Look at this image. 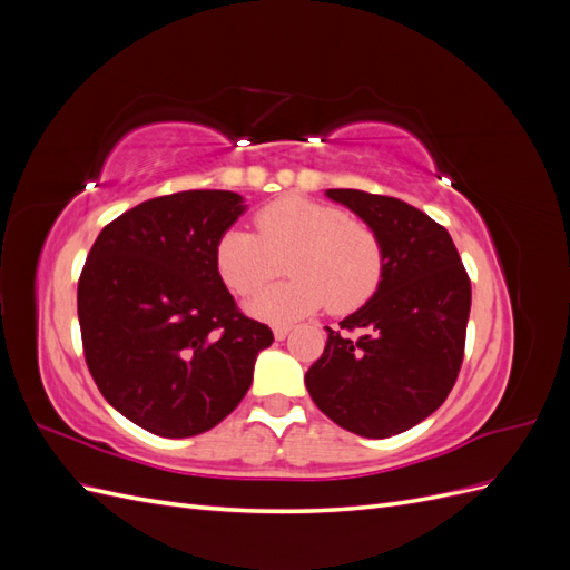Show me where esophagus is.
<instances>
[{"instance_id":"esophagus-1","label":"esophagus","mask_w":570,"mask_h":570,"mask_svg":"<svg viewBox=\"0 0 570 570\" xmlns=\"http://www.w3.org/2000/svg\"><path fill=\"white\" fill-rule=\"evenodd\" d=\"M287 333H289V325H275V327H273L275 340H285Z\"/></svg>"}]
</instances>
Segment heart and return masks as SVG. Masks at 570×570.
<instances>
[{
	"instance_id": "heart-1",
	"label": "heart",
	"mask_w": 570,
	"mask_h": 570,
	"mask_svg": "<svg viewBox=\"0 0 570 570\" xmlns=\"http://www.w3.org/2000/svg\"><path fill=\"white\" fill-rule=\"evenodd\" d=\"M256 235L226 230L216 243L220 281L237 297H252L281 273L289 281L266 289L249 312L271 323H287L327 306L335 316L352 314L381 287L385 252L377 233L337 206L281 197L254 216Z\"/></svg>"
}]
</instances>
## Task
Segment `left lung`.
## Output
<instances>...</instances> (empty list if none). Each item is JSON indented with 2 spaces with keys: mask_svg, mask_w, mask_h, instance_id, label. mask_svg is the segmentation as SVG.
Wrapping results in <instances>:
<instances>
[{
  "mask_svg": "<svg viewBox=\"0 0 570 570\" xmlns=\"http://www.w3.org/2000/svg\"><path fill=\"white\" fill-rule=\"evenodd\" d=\"M325 195L377 233L385 271L375 295L340 321V331L325 327V350L304 383L340 428L390 438L428 419L452 392L463 361L471 281L450 233L416 206L361 189Z\"/></svg>",
  "mask_w": 570,
  "mask_h": 570,
  "instance_id": "8db88e82",
  "label": "left lung"
}]
</instances>
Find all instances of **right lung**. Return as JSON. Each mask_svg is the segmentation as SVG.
<instances>
[{
    "label": "right lung",
    "instance_id": "right-lung-1",
    "mask_svg": "<svg viewBox=\"0 0 570 570\" xmlns=\"http://www.w3.org/2000/svg\"><path fill=\"white\" fill-rule=\"evenodd\" d=\"M245 212L226 189L154 197L99 233L78 281L90 375L128 421L161 438L218 425L252 385L271 327L239 312L216 243Z\"/></svg>",
    "mask_w": 570,
    "mask_h": 570
}]
</instances>
